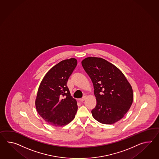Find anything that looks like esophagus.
I'll return each instance as SVG.
<instances>
[{
    "mask_svg": "<svg viewBox=\"0 0 159 159\" xmlns=\"http://www.w3.org/2000/svg\"><path fill=\"white\" fill-rule=\"evenodd\" d=\"M85 98H86V97H84L83 98H82L79 99V101H80V102H83V101H85Z\"/></svg>",
    "mask_w": 159,
    "mask_h": 159,
    "instance_id": "34e87169",
    "label": "esophagus"
}]
</instances>
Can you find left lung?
Masks as SVG:
<instances>
[{
	"label": "left lung",
	"mask_w": 159,
	"mask_h": 159,
	"mask_svg": "<svg viewBox=\"0 0 159 159\" xmlns=\"http://www.w3.org/2000/svg\"><path fill=\"white\" fill-rule=\"evenodd\" d=\"M81 64L93 83L97 99V105L91 111L94 119L108 125L120 120L133 101L132 86L124 74L100 57H87Z\"/></svg>",
	"instance_id": "left-lung-1"
}]
</instances>
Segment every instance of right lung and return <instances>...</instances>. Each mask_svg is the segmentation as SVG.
Returning a JSON list of instances; mask_svg holds the SVG:
<instances>
[{"mask_svg": "<svg viewBox=\"0 0 159 159\" xmlns=\"http://www.w3.org/2000/svg\"><path fill=\"white\" fill-rule=\"evenodd\" d=\"M77 64L74 58L58 62L47 72L39 86L35 107L39 115L53 126H66L75 117L77 102L70 95L66 83Z\"/></svg>", "mask_w": 159, "mask_h": 159, "instance_id": "right-lung-1", "label": "right lung"}]
</instances>
